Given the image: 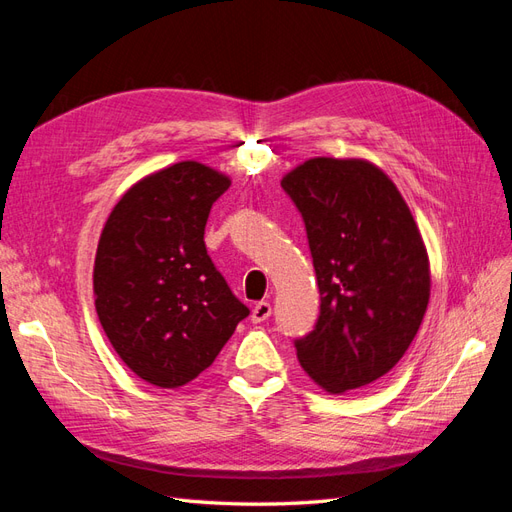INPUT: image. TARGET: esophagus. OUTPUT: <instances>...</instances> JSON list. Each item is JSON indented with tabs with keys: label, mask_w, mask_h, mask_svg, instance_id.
Wrapping results in <instances>:
<instances>
[{
	"label": "esophagus",
	"mask_w": 512,
	"mask_h": 512,
	"mask_svg": "<svg viewBox=\"0 0 512 512\" xmlns=\"http://www.w3.org/2000/svg\"><path fill=\"white\" fill-rule=\"evenodd\" d=\"M271 316V303L267 301H258L252 309V322L258 324V322H265L267 318Z\"/></svg>",
	"instance_id": "1"
}]
</instances>
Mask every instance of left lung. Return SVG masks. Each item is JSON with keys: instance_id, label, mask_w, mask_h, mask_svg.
I'll list each match as a JSON object with an SVG mask.
<instances>
[{"instance_id": "1", "label": "left lung", "mask_w": 512, "mask_h": 512, "mask_svg": "<svg viewBox=\"0 0 512 512\" xmlns=\"http://www.w3.org/2000/svg\"><path fill=\"white\" fill-rule=\"evenodd\" d=\"M299 209L320 290L314 329L294 339L301 367L331 393L391 371L421 327L429 262L393 181L363 160L314 158L282 179Z\"/></svg>"}]
</instances>
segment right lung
<instances>
[{
    "label": "right lung",
    "instance_id": "obj_1",
    "mask_svg": "<svg viewBox=\"0 0 512 512\" xmlns=\"http://www.w3.org/2000/svg\"><path fill=\"white\" fill-rule=\"evenodd\" d=\"M230 179L179 162L138 181L108 215L94 267L102 329L138 378L177 389L205 371L250 309L205 245Z\"/></svg>",
    "mask_w": 512,
    "mask_h": 512
}]
</instances>
